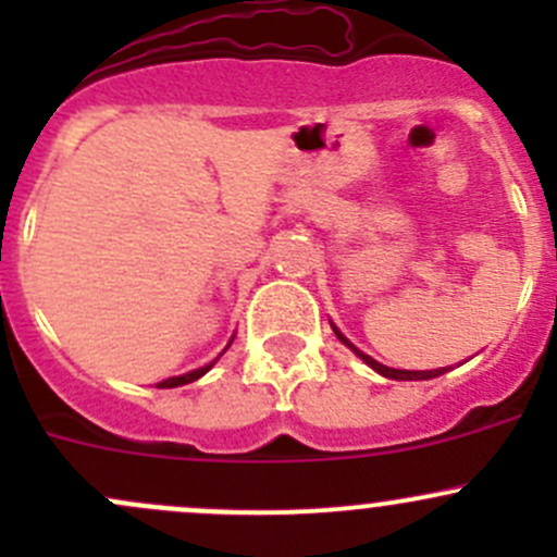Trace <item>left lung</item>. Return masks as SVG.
Masks as SVG:
<instances>
[{"label": "left lung", "mask_w": 557, "mask_h": 557, "mask_svg": "<svg viewBox=\"0 0 557 557\" xmlns=\"http://www.w3.org/2000/svg\"><path fill=\"white\" fill-rule=\"evenodd\" d=\"M331 329H334V334L339 336V342H345V345L350 347V350L356 352V356L361 358V361L367 363V367H372L374 372H380V374H383V377H387V380H434V377H440V374L447 372V369H429V372H409V369H391V367H385V363L374 361L372 356H367V352H361V350H358V347H352L350 339H347V336L342 334V331L336 329L334 323H331Z\"/></svg>", "instance_id": "obj_1"}]
</instances>
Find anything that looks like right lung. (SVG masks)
<instances>
[{
	"label": "right lung",
	"instance_id": "1",
	"mask_svg": "<svg viewBox=\"0 0 557 557\" xmlns=\"http://www.w3.org/2000/svg\"><path fill=\"white\" fill-rule=\"evenodd\" d=\"M212 363H215V361H212ZM212 363H207V367H201V369H194V372H188V374H180V377H170V380H164V383H159V387H177V385H188V383H194V380H199L201 374L210 372Z\"/></svg>",
	"mask_w": 557,
	"mask_h": 557
}]
</instances>
